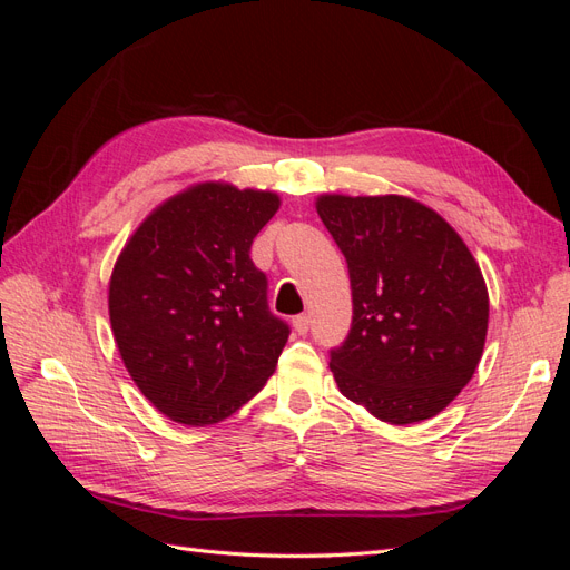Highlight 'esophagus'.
Instances as JSON below:
<instances>
[{
  "label": "esophagus",
  "mask_w": 570,
  "mask_h": 570,
  "mask_svg": "<svg viewBox=\"0 0 570 570\" xmlns=\"http://www.w3.org/2000/svg\"><path fill=\"white\" fill-rule=\"evenodd\" d=\"M308 323H312V321H308L306 314H299V316L292 318V325H295V331H297L299 335H306V333H308Z\"/></svg>",
  "instance_id": "esophagus-1"
}]
</instances>
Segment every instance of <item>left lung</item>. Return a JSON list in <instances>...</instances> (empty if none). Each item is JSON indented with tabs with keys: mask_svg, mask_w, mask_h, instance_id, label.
I'll use <instances>...</instances> for the list:
<instances>
[{
	"mask_svg": "<svg viewBox=\"0 0 570 570\" xmlns=\"http://www.w3.org/2000/svg\"><path fill=\"white\" fill-rule=\"evenodd\" d=\"M316 212L352 281V331L331 352L340 392L390 425L438 416L469 385L488 337V285L471 249L402 195H321Z\"/></svg>",
	"mask_w": 570,
	"mask_h": 570,
	"instance_id": "left-lung-1",
	"label": "left lung"
}]
</instances>
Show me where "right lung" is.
<instances>
[{"label": "right lung", "instance_id": "add662e5", "mask_svg": "<svg viewBox=\"0 0 570 570\" xmlns=\"http://www.w3.org/2000/svg\"><path fill=\"white\" fill-rule=\"evenodd\" d=\"M281 209L271 189L204 180L154 209L120 249L109 321L132 383L166 419L226 421L266 385L289 327L249 249Z\"/></svg>", "mask_w": 570, "mask_h": 570}]
</instances>
